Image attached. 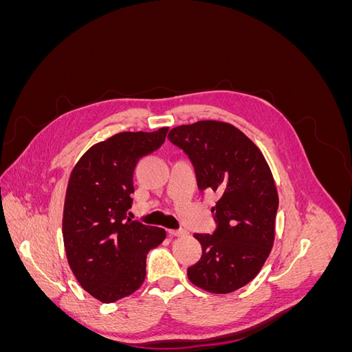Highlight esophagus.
Segmentation results:
<instances>
[{
    "instance_id": "34e87169",
    "label": "esophagus",
    "mask_w": 352,
    "mask_h": 352,
    "mask_svg": "<svg viewBox=\"0 0 352 352\" xmlns=\"http://www.w3.org/2000/svg\"><path fill=\"white\" fill-rule=\"evenodd\" d=\"M168 233L172 236H185L186 235V230H184V229H170Z\"/></svg>"
}]
</instances>
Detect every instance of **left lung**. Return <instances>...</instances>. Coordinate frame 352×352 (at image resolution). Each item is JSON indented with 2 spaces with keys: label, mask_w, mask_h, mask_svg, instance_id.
Returning a JSON list of instances; mask_svg holds the SVG:
<instances>
[{
  "label": "left lung",
  "mask_w": 352,
  "mask_h": 352,
  "mask_svg": "<svg viewBox=\"0 0 352 352\" xmlns=\"http://www.w3.org/2000/svg\"><path fill=\"white\" fill-rule=\"evenodd\" d=\"M167 138L192 162L198 188L220 195L211 208L216 232L194 235L202 255L188 279L207 292L230 294L258 274L272 251L279 207L272 170L260 148L226 122L182 124Z\"/></svg>",
  "instance_id": "1"
}]
</instances>
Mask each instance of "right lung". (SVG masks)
I'll use <instances>...</instances> for the list:
<instances>
[{
    "label": "right lung",
    "instance_id": "1",
    "mask_svg": "<svg viewBox=\"0 0 352 352\" xmlns=\"http://www.w3.org/2000/svg\"><path fill=\"white\" fill-rule=\"evenodd\" d=\"M167 131L113 135L92 145L70 173L63 210L67 263L79 285L101 302L140 289L148 251L166 238L164 229L145 226L126 212L136 163L163 145Z\"/></svg>",
    "mask_w": 352,
    "mask_h": 352
}]
</instances>
